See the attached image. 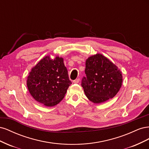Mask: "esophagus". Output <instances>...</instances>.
I'll return each instance as SVG.
<instances>
[{
	"label": "esophagus",
	"instance_id": "34e87169",
	"mask_svg": "<svg viewBox=\"0 0 149 149\" xmlns=\"http://www.w3.org/2000/svg\"><path fill=\"white\" fill-rule=\"evenodd\" d=\"M79 82V79L78 78V79H76L75 80L73 81V83H78Z\"/></svg>",
	"mask_w": 149,
	"mask_h": 149
}]
</instances>
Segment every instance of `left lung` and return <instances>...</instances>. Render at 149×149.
<instances>
[{"instance_id": "left-lung-1", "label": "left lung", "mask_w": 149, "mask_h": 149, "mask_svg": "<svg viewBox=\"0 0 149 149\" xmlns=\"http://www.w3.org/2000/svg\"><path fill=\"white\" fill-rule=\"evenodd\" d=\"M122 83L120 71L106 57L96 54L86 61L85 76L81 85L93 102L101 103L114 97Z\"/></svg>"}]
</instances>
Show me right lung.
<instances>
[{"instance_id":"1","label":"right lung","mask_w":149,"mask_h":149,"mask_svg":"<svg viewBox=\"0 0 149 149\" xmlns=\"http://www.w3.org/2000/svg\"><path fill=\"white\" fill-rule=\"evenodd\" d=\"M63 59L46 56L34 66L29 73L27 87L35 100L46 106L59 103L71 84Z\"/></svg>"}]
</instances>
